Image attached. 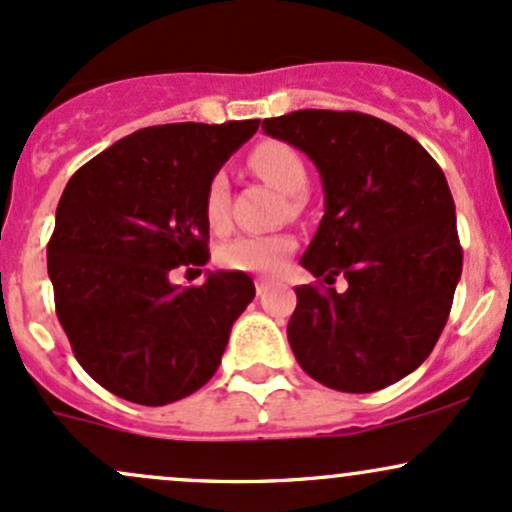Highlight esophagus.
Segmentation results:
<instances>
[{
	"label": "esophagus",
	"instance_id": "esophagus-1",
	"mask_svg": "<svg viewBox=\"0 0 512 512\" xmlns=\"http://www.w3.org/2000/svg\"><path fill=\"white\" fill-rule=\"evenodd\" d=\"M255 289H257V296H264V293L269 291V281H264V279H257Z\"/></svg>",
	"mask_w": 512,
	"mask_h": 512
}]
</instances>
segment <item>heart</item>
Segmentation results:
<instances>
[{
	"label": "heart",
	"mask_w": 512,
	"mask_h": 512,
	"mask_svg": "<svg viewBox=\"0 0 512 512\" xmlns=\"http://www.w3.org/2000/svg\"><path fill=\"white\" fill-rule=\"evenodd\" d=\"M248 166L274 185L276 190L289 195V209L301 207V192L308 182L303 156L291 144L264 139L248 154ZM204 219L214 231L228 226V182L221 173L211 175L204 190ZM296 238L289 233H269V236H238L219 245L216 260L231 272L248 274H276L296 252Z\"/></svg>",
	"instance_id": "obj_1"
}]
</instances>
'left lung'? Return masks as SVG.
I'll list each match as a JSON object with an SVG mask.
<instances>
[{"label": "left lung", "mask_w": 512, "mask_h": 512, "mask_svg": "<svg viewBox=\"0 0 512 512\" xmlns=\"http://www.w3.org/2000/svg\"><path fill=\"white\" fill-rule=\"evenodd\" d=\"M320 170L325 216L301 264L327 286H298L289 344L339 392H375L426 361L462 274L455 202L407 132L354 110H296L262 122ZM342 273L344 294L331 289Z\"/></svg>", "instance_id": "left-lung-1"}]
</instances>
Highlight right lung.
<instances>
[{
  "instance_id": "obj_1",
  "label": "right lung",
  "mask_w": 512,
  "mask_h": 512,
  "mask_svg": "<svg viewBox=\"0 0 512 512\" xmlns=\"http://www.w3.org/2000/svg\"><path fill=\"white\" fill-rule=\"evenodd\" d=\"M257 127L137 129L64 187L48 243L55 310L76 361L113 395L163 407L219 368L255 284L245 272H209L202 286H178L170 272L207 264L204 190Z\"/></svg>"
}]
</instances>
